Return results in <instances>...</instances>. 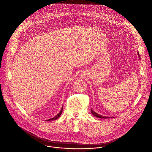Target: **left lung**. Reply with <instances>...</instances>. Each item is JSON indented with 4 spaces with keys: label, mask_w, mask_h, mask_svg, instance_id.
I'll list each match as a JSON object with an SVG mask.
<instances>
[{
    "label": "left lung",
    "mask_w": 152,
    "mask_h": 152,
    "mask_svg": "<svg viewBox=\"0 0 152 152\" xmlns=\"http://www.w3.org/2000/svg\"><path fill=\"white\" fill-rule=\"evenodd\" d=\"M137 55L138 56V58L140 59V54L138 53V51H137ZM91 113L96 118H100V119H110V118H114V117H108V116H102L101 115H99L97 113L95 112L92 109H91Z\"/></svg>",
    "instance_id": "8db88e82"
}]
</instances>
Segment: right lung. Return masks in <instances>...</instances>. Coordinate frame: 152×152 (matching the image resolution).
Segmentation results:
<instances>
[{"label": "right lung", "instance_id": "1", "mask_svg": "<svg viewBox=\"0 0 152 152\" xmlns=\"http://www.w3.org/2000/svg\"><path fill=\"white\" fill-rule=\"evenodd\" d=\"M63 106H62V107H61V110H60V112L55 116V117H54L53 118H51V119H48V120H46L47 121H54V120H56V119H57L60 116H61V113H62V111H63Z\"/></svg>", "mask_w": 152, "mask_h": 152}]
</instances>
